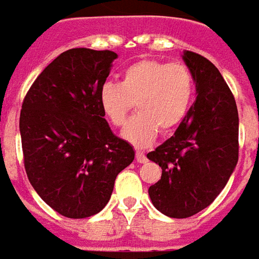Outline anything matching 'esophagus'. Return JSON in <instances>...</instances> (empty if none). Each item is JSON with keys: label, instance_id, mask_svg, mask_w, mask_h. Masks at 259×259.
<instances>
[{"label": "esophagus", "instance_id": "obj_1", "mask_svg": "<svg viewBox=\"0 0 259 259\" xmlns=\"http://www.w3.org/2000/svg\"><path fill=\"white\" fill-rule=\"evenodd\" d=\"M135 159H137V162H141V164L147 162V157H145V154L142 151H137L135 152Z\"/></svg>", "mask_w": 259, "mask_h": 259}]
</instances>
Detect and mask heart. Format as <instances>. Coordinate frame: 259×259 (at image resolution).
Here are the masks:
<instances>
[{
    "label": "heart",
    "instance_id": "b5f03b06",
    "mask_svg": "<svg viewBox=\"0 0 259 259\" xmlns=\"http://www.w3.org/2000/svg\"><path fill=\"white\" fill-rule=\"evenodd\" d=\"M194 97V78L182 64L142 60L122 72L119 84L105 82L98 101L111 125L122 126L135 107L138 112L122 130V138L135 147H147L158 128L171 133L184 121Z\"/></svg>",
    "mask_w": 259,
    "mask_h": 259
}]
</instances>
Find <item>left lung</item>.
<instances>
[{"label": "left lung", "mask_w": 259, "mask_h": 259, "mask_svg": "<svg viewBox=\"0 0 259 259\" xmlns=\"http://www.w3.org/2000/svg\"><path fill=\"white\" fill-rule=\"evenodd\" d=\"M197 100L175 134L147 154L162 168L148 194L158 211L188 218L212 204L238 162V109L221 72L205 57L184 54Z\"/></svg>", "instance_id": "left-lung-1"}]
</instances>
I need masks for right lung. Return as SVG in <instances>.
I'll return each instance as SVG.
<instances>
[{
  "label": "right lung",
  "instance_id": "add662e5",
  "mask_svg": "<svg viewBox=\"0 0 259 259\" xmlns=\"http://www.w3.org/2000/svg\"><path fill=\"white\" fill-rule=\"evenodd\" d=\"M117 54L72 48L36 77L20 115L24 166L36 194L58 214L87 218L111 198L135 151L114 135L98 95Z\"/></svg>",
  "mask_w": 259,
  "mask_h": 259
}]
</instances>
